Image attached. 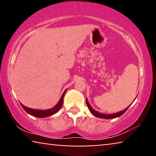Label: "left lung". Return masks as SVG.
Instances as JSON below:
<instances>
[{
  "label": "left lung",
  "instance_id": "8db88e82",
  "mask_svg": "<svg viewBox=\"0 0 156 156\" xmlns=\"http://www.w3.org/2000/svg\"><path fill=\"white\" fill-rule=\"evenodd\" d=\"M86 103H87V107H88V108H89V110L90 111V112H91L93 115H94V116H96V117H97V118H105V119H111V118H115L119 117V116L122 115L123 113H124L125 111L127 110V108H128L129 107V106L132 104H130L129 106H127V108L124 109V110L119 111V112H118L116 113H112V114H104V113H99V112H98V111L94 110V109L91 107V106H90V104H89V102H88L87 99H86Z\"/></svg>",
  "mask_w": 156,
  "mask_h": 156
}]
</instances>
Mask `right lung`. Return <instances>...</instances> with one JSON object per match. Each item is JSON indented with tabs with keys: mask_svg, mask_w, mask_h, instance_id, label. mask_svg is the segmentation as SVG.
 I'll return each instance as SVG.
<instances>
[{
	"mask_svg": "<svg viewBox=\"0 0 156 156\" xmlns=\"http://www.w3.org/2000/svg\"><path fill=\"white\" fill-rule=\"evenodd\" d=\"M66 90L64 92L63 94L62 95V97H61V98H60L59 102L56 104L54 107H52V108L48 109V110H38V109L30 108L27 107V106H24L22 104H21V106H22V108H24L25 111H26V112H27L30 115L35 116V117H37V118L48 117V116L54 115L55 113L58 112V111H59V109L61 108L62 104H63V98H64V94H65V92H66Z\"/></svg>",
	"mask_w": 156,
	"mask_h": 156,
	"instance_id": "1",
	"label": "right lung"
}]
</instances>
